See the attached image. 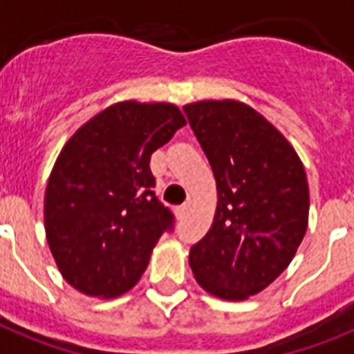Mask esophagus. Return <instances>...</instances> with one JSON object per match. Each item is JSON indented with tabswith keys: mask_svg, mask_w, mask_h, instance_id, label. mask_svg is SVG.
I'll return each mask as SVG.
<instances>
[{
	"mask_svg": "<svg viewBox=\"0 0 354 354\" xmlns=\"http://www.w3.org/2000/svg\"><path fill=\"white\" fill-rule=\"evenodd\" d=\"M189 208H192V201L188 198V201H186L183 206H179V208H177V215H179V218L186 217V215H188V212H189Z\"/></svg>",
	"mask_w": 354,
	"mask_h": 354,
	"instance_id": "esophagus-1",
	"label": "esophagus"
}]
</instances>
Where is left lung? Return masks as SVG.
I'll list each match as a JSON object with an SVG mask.
<instances>
[{"label":"left lung","instance_id":"obj_1","mask_svg":"<svg viewBox=\"0 0 354 354\" xmlns=\"http://www.w3.org/2000/svg\"><path fill=\"white\" fill-rule=\"evenodd\" d=\"M217 183L209 232L189 250L195 279L224 300H246L293 261L309 215L295 148L251 106L198 101L183 108Z\"/></svg>","mask_w":354,"mask_h":354}]
</instances>
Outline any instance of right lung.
Wrapping results in <instances>:
<instances>
[{
    "instance_id": "add662e5",
    "label": "right lung",
    "mask_w": 354,
    "mask_h": 354,
    "mask_svg": "<svg viewBox=\"0 0 354 354\" xmlns=\"http://www.w3.org/2000/svg\"><path fill=\"white\" fill-rule=\"evenodd\" d=\"M186 124L175 104L122 101L70 137L48 177L45 232L72 288L113 299L137 284L174 213L156 197L151 153Z\"/></svg>"
}]
</instances>
